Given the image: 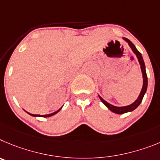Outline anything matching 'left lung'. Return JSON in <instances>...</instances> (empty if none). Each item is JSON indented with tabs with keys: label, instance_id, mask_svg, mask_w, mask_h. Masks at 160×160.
I'll list each match as a JSON object with an SVG mask.
<instances>
[{
	"label": "left lung",
	"instance_id": "obj_1",
	"mask_svg": "<svg viewBox=\"0 0 160 160\" xmlns=\"http://www.w3.org/2000/svg\"><path fill=\"white\" fill-rule=\"evenodd\" d=\"M123 40L126 41L128 45L130 46V48H132V52H134V54L136 56L138 59V61L139 63V65H140L141 72H142V74H143V87H142V89H141V92L139 93V96L136 100V101L134 103H131V104L128 105V106H123V107H117V106H114V105L111 104L108 102H107L106 100H104L101 96L99 95V97H100V100L102 101V103L111 111V112H114L116 114H123V113H127V112H132L136 108H137L138 106L140 104V103L142 102V100H143V96H144L145 93L147 92V88H148V77H147V73H146V68H145V64L144 61H143V59L141 53L139 52L137 50V48H136V46L134 45L133 43L131 41H129L128 39L125 38L123 37Z\"/></svg>",
	"mask_w": 160,
	"mask_h": 160
}]
</instances>
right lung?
<instances>
[{"mask_svg":"<svg viewBox=\"0 0 160 160\" xmlns=\"http://www.w3.org/2000/svg\"><path fill=\"white\" fill-rule=\"evenodd\" d=\"M63 107V106H62ZM62 107L60 108V109H59V110H57V111H56V112H52V113H51V114H48V115H42V116H41V115H35V114H31V113H29V112H26V111L25 110H24V112H27V113H28V115H30V116H34V117H37V116H38V117H49V116H53V115H55V114H57V112H59L60 111V109L62 108Z\"/></svg>","mask_w":160,"mask_h":160,"instance_id":"obj_1","label":"right lung"}]
</instances>
